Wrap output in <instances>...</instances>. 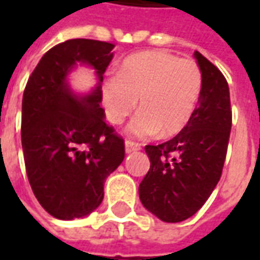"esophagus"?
Returning a JSON list of instances; mask_svg holds the SVG:
<instances>
[{
	"mask_svg": "<svg viewBox=\"0 0 260 260\" xmlns=\"http://www.w3.org/2000/svg\"><path fill=\"white\" fill-rule=\"evenodd\" d=\"M141 143L134 141H125V152L132 153L136 152V150H141Z\"/></svg>",
	"mask_w": 260,
	"mask_h": 260,
	"instance_id": "obj_1",
	"label": "esophagus"
}]
</instances>
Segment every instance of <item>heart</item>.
I'll use <instances>...</instances> for the list:
<instances>
[{
    "instance_id": "heart-1",
    "label": "heart",
    "mask_w": 260,
    "mask_h": 260,
    "mask_svg": "<svg viewBox=\"0 0 260 260\" xmlns=\"http://www.w3.org/2000/svg\"><path fill=\"white\" fill-rule=\"evenodd\" d=\"M203 74L196 61L150 50L132 54L103 83V104L108 121L124 122L141 108L128 125L138 138L180 134L189 124L201 97Z\"/></svg>"
}]
</instances>
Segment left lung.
Wrapping results in <instances>:
<instances>
[{"mask_svg":"<svg viewBox=\"0 0 260 260\" xmlns=\"http://www.w3.org/2000/svg\"><path fill=\"white\" fill-rule=\"evenodd\" d=\"M201 97L189 124L161 145H146L150 169L139 185L143 206L166 223L193 216L220 181L231 132L229 83L199 51Z\"/></svg>","mask_w":260,"mask_h":260,"instance_id":"left-lung-1","label":"left lung"}]
</instances>
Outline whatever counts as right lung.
Returning <instances> with one entry per match:
<instances>
[{
    "label": "right lung",
    "mask_w": 260,
    "mask_h": 260,
    "mask_svg": "<svg viewBox=\"0 0 260 260\" xmlns=\"http://www.w3.org/2000/svg\"><path fill=\"white\" fill-rule=\"evenodd\" d=\"M114 44L89 39L59 43L43 55L22 100V149L31 191L43 209L59 220L83 217L104 198V181L125 157V143L106 124L100 86L75 96L67 75L76 62L103 74Z\"/></svg>",
    "instance_id": "obj_1"
}]
</instances>
